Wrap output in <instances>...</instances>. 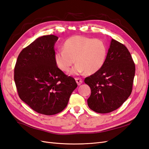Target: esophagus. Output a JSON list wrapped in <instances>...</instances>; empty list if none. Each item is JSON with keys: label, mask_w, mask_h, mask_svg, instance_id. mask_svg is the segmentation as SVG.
Listing matches in <instances>:
<instances>
[{"label": "esophagus", "mask_w": 149, "mask_h": 149, "mask_svg": "<svg viewBox=\"0 0 149 149\" xmlns=\"http://www.w3.org/2000/svg\"><path fill=\"white\" fill-rule=\"evenodd\" d=\"M75 80H76V81H77V84L78 85H80L81 83H83V79L81 78H75Z\"/></svg>", "instance_id": "obj_1"}]
</instances>
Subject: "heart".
<instances>
[{"label":"heart","mask_w":149,"mask_h":149,"mask_svg":"<svg viewBox=\"0 0 149 149\" xmlns=\"http://www.w3.org/2000/svg\"><path fill=\"white\" fill-rule=\"evenodd\" d=\"M63 49L54 54V61L61 71L67 72L75 63L70 71L72 75L86 72L92 74L103 67L107 55L106 43L100 39L84 36H73L67 39Z\"/></svg>","instance_id":"heart-1"}]
</instances>
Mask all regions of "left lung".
Returning a JSON list of instances; mask_svg holds the SVG:
<instances>
[{
    "label": "left lung",
    "mask_w": 149,
    "mask_h": 149,
    "mask_svg": "<svg viewBox=\"0 0 149 149\" xmlns=\"http://www.w3.org/2000/svg\"><path fill=\"white\" fill-rule=\"evenodd\" d=\"M135 72L128 49L112 39L103 67L85 79L91 89L87 100L90 109L101 114L116 110L131 95Z\"/></svg>",
    "instance_id": "left-lung-1"
}]
</instances>
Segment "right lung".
Returning a JSON list of instances; mask_svg holds the SVG:
<instances>
[{"mask_svg": "<svg viewBox=\"0 0 149 149\" xmlns=\"http://www.w3.org/2000/svg\"><path fill=\"white\" fill-rule=\"evenodd\" d=\"M57 40L54 35L37 38L20 52L14 68L19 98L33 110L45 115L63 111L78 86L55 63L54 45Z\"/></svg>", "mask_w": 149, "mask_h": 149, "instance_id": "right-lung-1", "label": "right lung"}]
</instances>
